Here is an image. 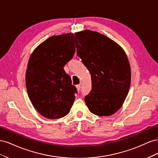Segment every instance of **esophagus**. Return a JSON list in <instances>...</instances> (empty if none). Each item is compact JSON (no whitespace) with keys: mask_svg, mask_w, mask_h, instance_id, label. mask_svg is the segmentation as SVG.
Instances as JSON below:
<instances>
[{"mask_svg":"<svg viewBox=\"0 0 158 158\" xmlns=\"http://www.w3.org/2000/svg\"><path fill=\"white\" fill-rule=\"evenodd\" d=\"M76 89H77V91L78 92H79V91L80 90V88H81V87H80V85H76Z\"/></svg>","mask_w":158,"mask_h":158,"instance_id":"esophagus-1","label":"esophagus"}]
</instances>
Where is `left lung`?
<instances>
[{"instance_id": "obj_1", "label": "left lung", "mask_w": 158, "mask_h": 158, "mask_svg": "<svg viewBox=\"0 0 158 158\" xmlns=\"http://www.w3.org/2000/svg\"><path fill=\"white\" fill-rule=\"evenodd\" d=\"M77 55L92 78V89L84 100L89 111L110 116L121 107L131 80L126 52L117 43L97 31L75 33Z\"/></svg>"}]
</instances>
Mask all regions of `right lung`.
<instances>
[{"instance_id": "obj_1", "label": "right lung", "mask_w": 158, "mask_h": 158, "mask_svg": "<svg viewBox=\"0 0 158 158\" xmlns=\"http://www.w3.org/2000/svg\"><path fill=\"white\" fill-rule=\"evenodd\" d=\"M74 52L72 33L52 35L32 52L27 66L26 85L33 106L43 117L56 119L70 112L77 90L64 66Z\"/></svg>"}]
</instances>
